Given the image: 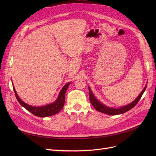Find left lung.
<instances>
[{
  "label": "left lung",
  "mask_w": 156,
  "mask_h": 156,
  "mask_svg": "<svg viewBox=\"0 0 156 156\" xmlns=\"http://www.w3.org/2000/svg\"><path fill=\"white\" fill-rule=\"evenodd\" d=\"M146 88V85L145 86V87L144 88L142 92H141L140 94L138 96V97L136 98L133 101H132L131 103H129L128 105L122 106L119 108H113V107H108V106L103 104V103H102L101 101H99L98 99L95 97V96L94 95L92 91L91 90V88H90V87H88L90 101L93 107L99 112H101L102 113H105V114H107L108 115H121V114H123V113H124L127 111H129L130 109H131L132 108H133L136 105V103L139 102L140 99L141 98V97H142L143 93L145 91Z\"/></svg>",
  "instance_id": "obj_1"
}]
</instances>
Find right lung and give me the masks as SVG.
I'll return each instance as SVG.
<instances>
[{"mask_svg":"<svg viewBox=\"0 0 156 156\" xmlns=\"http://www.w3.org/2000/svg\"><path fill=\"white\" fill-rule=\"evenodd\" d=\"M70 83H71L66 84L63 87V88L61 89V90L58 96V98L55 100V101L51 103V104L45 105L44 106H40V107H34V106L28 105L27 103L22 101L20 98V97H19V96L17 95V94L16 91V89L13 87V90H14V92H15L17 100L18 102L20 103V105L21 106L25 108L27 111H29L32 113V114H33L36 116L47 117V116H50L56 114V113H58L63 108L64 105V101H65L66 92Z\"/></svg>","mask_w":156,"mask_h":156,"instance_id":"1","label":"right lung"}]
</instances>
